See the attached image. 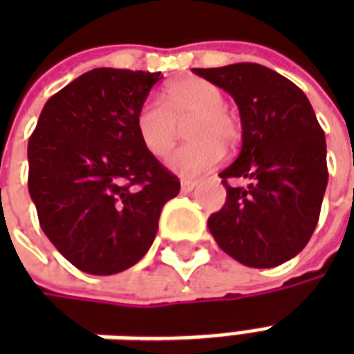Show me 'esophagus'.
<instances>
[{"label":"esophagus","instance_id":"34e87169","mask_svg":"<svg viewBox=\"0 0 354 354\" xmlns=\"http://www.w3.org/2000/svg\"><path fill=\"white\" fill-rule=\"evenodd\" d=\"M180 187H182V192L184 193H189L197 187V182H193V180H182V182H180Z\"/></svg>","mask_w":354,"mask_h":354}]
</instances>
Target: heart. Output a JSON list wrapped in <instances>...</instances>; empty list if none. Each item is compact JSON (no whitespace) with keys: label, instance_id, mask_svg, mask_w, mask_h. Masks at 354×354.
<instances>
[{"label":"heart","instance_id":"heart-1","mask_svg":"<svg viewBox=\"0 0 354 354\" xmlns=\"http://www.w3.org/2000/svg\"><path fill=\"white\" fill-rule=\"evenodd\" d=\"M193 140L169 159V167L182 176H199L222 161L225 147L237 144L241 129L225 109L222 88L201 77H184L165 88V104L149 100L136 115V132L147 151L165 159L176 144L180 124Z\"/></svg>","mask_w":354,"mask_h":354}]
</instances>
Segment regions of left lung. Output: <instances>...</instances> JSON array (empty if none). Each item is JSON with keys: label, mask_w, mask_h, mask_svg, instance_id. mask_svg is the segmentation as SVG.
I'll use <instances>...</instances> for the list:
<instances>
[{"label": "left lung", "mask_w": 354, "mask_h": 354, "mask_svg": "<svg viewBox=\"0 0 354 354\" xmlns=\"http://www.w3.org/2000/svg\"><path fill=\"white\" fill-rule=\"evenodd\" d=\"M193 73L233 96L243 124L237 161L220 172L225 205L210 214L208 230L243 266H281L309 243L326 192V140L311 102L281 73L252 62ZM237 177L249 185L230 186Z\"/></svg>", "instance_id": "obj_1"}]
</instances>
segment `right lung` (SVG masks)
<instances>
[{
  "label": "right lung",
  "instance_id": "right-lung-1",
  "mask_svg": "<svg viewBox=\"0 0 354 354\" xmlns=\"http://www.w3.org/2000/svg\"><path fill=\"white\" fill-rule=\"evenodd\" d=\"M161 72L96 68L43 106L28 142V189L43 233L88 274L144 258L180 180L140 142L136 115Z\"/></svg>",
  "mask_w": 354,
  "mask_h": 354
}]
</instances>
